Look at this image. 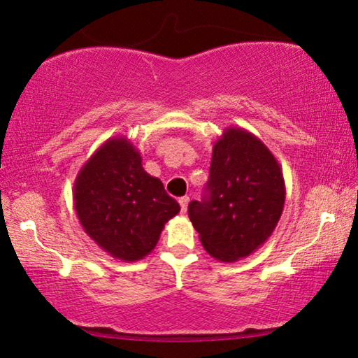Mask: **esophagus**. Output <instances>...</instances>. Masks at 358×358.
<instances>
[{
	"mask_svg": "<svg viewBox=\"0 0 358 358\" xmlns=\"http://www.w3.org/2000/svg\"><path fill=\"white\" fill-rule=\"evenodd\" d=\"M180 207H181V213H186V210H187V203H189V197H187V196H185V197H181L180 199Z\"/></svg>",
	"mask_w": 358,
	"mask_h": 358,
	"instance_id": "34e87169",
	"label": "esophagus"
}]
</instances>
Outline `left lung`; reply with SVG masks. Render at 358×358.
Wrapping results in <instances>:
<instances>
[{"label":"left lung","mask_w":358,"mask_h":358,"mask_svg":"<svg viewBox=\"0 0 358 358\" xmlns=\"http://www.w3.org/2000/svg\"><path fill=\"white\" fill-rule=\"evenodd\" d=\"M207 194L187 215L211 257L235 262L273 234L286 202L280 164L252 132L230 126L213 145Z\"/></svg>","instance_id":"8db88e82"}]
</instances>
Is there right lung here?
<instances>
[{
	"mask_svg": "<svg viewBox=\"0 0 358 358\" xmlns=\"http://www.w3.org/2000/svg\"><path fill=\"white\" fill-rule=\"evenodd\" d=\"M72 194L88 237L124 262L148 256L166 222L180 211L162 181L145 172L141 153L124 136L108 138L94 151Z\"/></svg>",
	"mask_w": 358,
	"mask_h": 358,
	"instance_id": "1",
	"label": "right lung"
}]
</instances>
